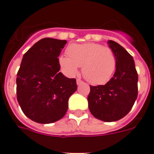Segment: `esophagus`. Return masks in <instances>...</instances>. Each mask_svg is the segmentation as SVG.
<instances>
[{
    "instance_id": "obj_1",
    "label": "esophagus",
    "mask_w": 154,
    "mask_h": 154,
    "mask_svg": "<svg viewBox=\"0 0 154 154\" xmlns=\"http://www.w3.org/2000/svg\"><path fill=\"white\" fill-rule=\"evenodd\" d=\"M76 83H77V85H81V84H82V83H83V82H82V80L81 79H77L76 80Z\"/></svg>"
}]
</instances>
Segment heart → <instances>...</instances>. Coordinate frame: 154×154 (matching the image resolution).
Returning a JSON list of instances; mask_svg holds the SVG:
<instances>
[{"label":"heart","instance_id":"b5f03b06","mask_svg":"<svg viewBox=\"0 0 154 154\" xmlns=\"http://www.w3.org/2000/svg\"><path fill=\"white\" fill-rule=\"evenodd\" d=\"M67 56L59 58V63L67 75L78 74L82 66L84 78L94 85L104 84L113 75L116 68V57L109 47L97 43L72 44L67 48Z\"/></svg>","mask_w":154,"mask_h":154}]
</instances>
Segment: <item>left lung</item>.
<instances>
[{"label":"left lung","mask_w":154,"mask_h":154,"mask_svg":"<svg viewBox=\"0 0 154 154\" xmlns=\"http://www.w3.org/2000/svg\"><path fill=\"white\" fill-rule=\"evenodd\" d=\"M116 57L113 77L105 85L91 86L89 109L95 118L113 122L124 117L131 111L138 97V73L133 57L114 41H108Z\"/></svg>","instance_id":"8db88e82"}]
</instances>
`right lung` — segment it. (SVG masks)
Instances as JSON below:
<instances>
[{"label": "right lung", "mask_w": 154, "mask_h": 154, "mask_svg": "<svg viewBox=\"0 0 154 154\" xmlns=\"http://www.w3.org/2000/svg\"><path fill=\"white\" fill-rule=\"evenodd\" d=\"M67 41L45 38L23 55L16 78L17 101L23 113L39 124L60 120L77 90L75 79L60 72L58 57Z\"/></svg>", "instance_id": "1"}]
</instances>
